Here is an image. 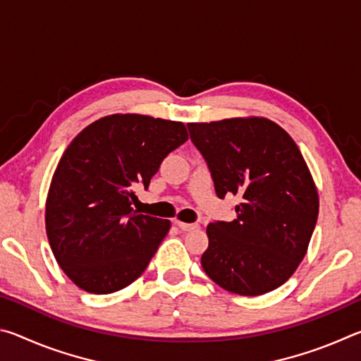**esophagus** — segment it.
<instances>
[{
    "instance_id": "obj_1",
    "label": "esophagus",
    "mask_w": 361,
    "mask_h": 361,
    "mask_svg": "<svg viewBox=\"0 0 361 361\" xmlns=\"http://www.w3.org/2000/svg\"><path fill=\"white\" fill-rule=\"evenodd\" d=\"M175 224L178 226V228L181 229V231H194V229H197L199 228V224H195V223H183V221H175Z\"/></svg>"
}]
</instances>
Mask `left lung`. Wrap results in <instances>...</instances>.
Segmentation results:
<instances>
[{
  "mask_svg": "<svg viewBox=\"0 0 361 361\" xmlns=\"http://www.w3.org/2000/svg\"><path fill=\"white\" fill-rule=\"evenodd\" d=\"M188 129L218 197L242 195L234 221L207 226L205 274L242 296L279 288L305 256L319 216V192L298 145L256 116L189 122Z\"/></svg>",
  "mask_w": 361,
  "mask_h": 361,
  "instance_id": "obj_1",
  "label": "left lung"
}]
</instances>
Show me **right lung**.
<instances>
[{
    "label": "right lung",
    "instance_id": "add662e5",
    "mask_svg": "<svg viewBox=\"0 0 361 361\" xmlns=\"http://www.w3.org/2000/svg\"><path fill=\"white\" fill-rule=\"evenodd\" d=\"M188 140L183 122L111 114L65 149L46 200V232L59 266L79 288L108 295L142 276L170 229L169 219L132 209L164 159Z\"/></svg>",
    "mask_w": 361,
    "mask_h": 361
}]
</instances>
